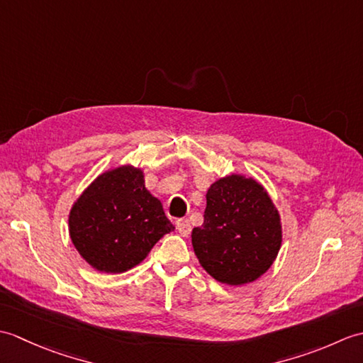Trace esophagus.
Here are the masks:
<instances>
[{
	"label": "esophagus",
	"instance_id": "obj_1",
	"mask_svg": "<svg viewBox=\"0 0 363 363\" xmlns=\"http://www.w3.org/2000/svg\"><path fill=\"white\" fill-rule=\"evenodd\" d=\"M176 228L177 230H179V234L182 237H187L190 234L191 230V226H190V221L187 218H182V220H177L176 221Z\"/></svg>",
	"mask_w": 363,
	"mask_h": 363
}]
</instances>
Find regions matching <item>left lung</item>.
Returning <instances> with one entry per match:
<instances>
[{
    "label": "left lung",
    "mask_w": 363,
    "mask_h": 363,
    "mask_svg": "<svg viewBox=\"0 0 363 363\" xmlns=\"http://www.w3.org/2000/svg\"><path fill=\"white\" fill-rule=\"evenodd\" d=\"M191 245L215 281L254 282L268 272L281 250L279 211L257 179L230 173L207 190L204 223L191 230Z\"/></svg>",
    "instance_id": "obj_1"
}]
</instances>
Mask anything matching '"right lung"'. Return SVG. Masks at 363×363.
<instances>
[{"instance_id":"add662e5","label":"right lung","mask_w":363,"mask_h":363,"mask_svg":"<svg viewBox=\"0 0 363 363\" xmlns=\"http://www.w3.org/2000/svg\"><path fill=\"white\" fill-rule=\"evenodd\" d=\"M174 230L143 169L120 165L96 176L73 203L68 234L76 251L101 273H125Z\"/></svg>"}]
</instances>
